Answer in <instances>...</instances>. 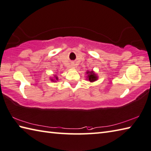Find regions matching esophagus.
<instances>
[{"mask_svg":"<svg viewBox=\"0 0 151 151\" xmlns=\"http://www.w3.org/2000/svg\"><path fill=\"white\" fill-rule=\"evenodd\" d=\"M72 68H75V64H72Z\"/></svg>","mask_w":151,"mask_h":151,"instance_id":"esophagus-1","label":"esophagus"}]
</instances>
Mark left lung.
<instances>
[{
	"instance_id": "8db88e82",
	"label": "left lung",
	"mask_w": 151,
	"mask_h": 151,
	"mask_svg": "<svg viewBox=\"0 0 151 151\" xmlns=\"http://www.w3.org/2000/svg\"><path fill=\"white\" fill-rule=\"evenodd\" d=\"M86 80L89 81L90 82H95L98 79V76L96 75V73L94 72L93 70L91 71H87L86 72Z\"/></svg>"
}]
</instances>
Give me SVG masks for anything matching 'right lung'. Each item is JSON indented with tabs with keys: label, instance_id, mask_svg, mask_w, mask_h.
Masks as SVG:
<instances>
[{
	"label": "right lung",
	"instance_id": "add662e5",
	"mask_svg": "<svg viewBox=\"0 0 151 151\" xmlns=\"http://www.w3.org/2000/svg\"><path fill=\"white\" fill-rule=\"evenodd\" d=\"M50 80L53 82H56V81L58 80V78L56 74L54 75V76L52 77V78H50Z\"/></svg>",
	"mask_w": 151,
	"mask_h": 151
}]
</instances>
